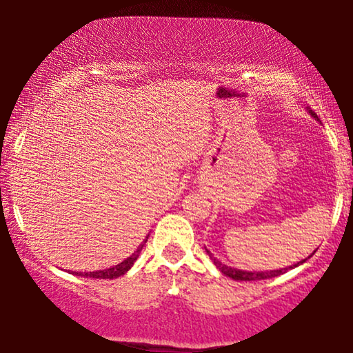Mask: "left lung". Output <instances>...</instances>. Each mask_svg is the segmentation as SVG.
<instances>
[{
    "label": "left lung",
    "mask_w": 353,
    "mask_h": 353,
    "mask_svg": "<svg viewBox=\"0 0 353 353\" xmlns=\"http://www.w3.org/2000/svg\"><path fill=\"white\" fill-rule=\"evenodd\" d=\"M307 110H308V114H310L313 119H316V120H318V115H316L315 112H313V110H310V109H307ZM205 252L209 254V257H210L212 262L215 263V267L219 268L220 272L225 274V276H228V278H233V279H238V281H255V279H268V278L279 276V274L286 273L288 270H292V268L299 267V265H302V263L305 262V260H307V259H303L302 262H297V263H294V265H291V267H286V268H279V270H270V272H245V270L233 268V267H228V265L221 263L219 259L214 257V254H212L209 249H205ZM308 259H310V257H308Z\"/></svg>",
    "instance_id": "8db88e82"
}]
</instances>
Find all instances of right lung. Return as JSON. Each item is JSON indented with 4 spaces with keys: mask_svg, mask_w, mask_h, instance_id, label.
<instances>
[{
    "mask_svg": "<svg viewBox=\"0 0 353 353\" xmlns=\"http://www.w3.org/2000/svg\"><path fill=\"white\" fill-rule=\"evenodd\" d=\"M146 241H148V236H146V239H144L143 243L138 245V249L134 250V252H133L132 255H130V257H127V259L123 260V262H120L119 265H115V267H112V268L96 270V272H85V273H81V272H74V273L77 274V276L98 278V279H114V278L122 276V274L127 273L128 270L133 267V263L137 262V259L139 257V254H141V250H143V248H144V244H146Z\"/></svg>",
    "mask_w": 353,
    "mask_h": 353,
    "instance_id": "obj_1",
    "label": "right lung"
}]
</instances>
